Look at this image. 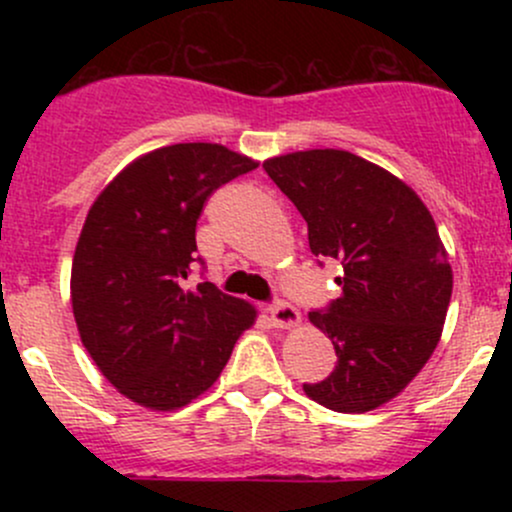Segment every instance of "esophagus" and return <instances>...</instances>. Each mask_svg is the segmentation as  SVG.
Masks as SVG:
<instances>
[{
  "instance_id": "34e87169",
  "label": "esophagus",
  "mask_w": 512,
  "mask_h": 512,
  "mask_svg": "<svg viewBox=\"0 0 512 512\" xmlns=\"http://www.w3.org/2000/svg\"><path fill=\"white\" fill-rule=\"evenodd\" d=\"M269 317H272L274 327H279V330H291V327H298V322H301V313L289 303H274L269 308Z\"/></svg>"
}]
</instances>
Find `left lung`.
Wrapping results in <instances>:
<instances>
[{
	"label": "left lung",
	"mask_w": 512,
	"mask_h": 512,
	"mask_svg": "<svg viewBox=\"0 0 512 512\" xmlns=\"http://www.w3.org/2000/svg\"><path fill=\"white\" fill-rule=\"evenodd\" d=\"M262 168L301 211L313 255L344 267L337 301L308 313L337 366L305 395L342 414L383 407L426 366L448 315L452 269L431 211L407 182L349 151H293Z\"/></svg>",
	"instance_id": "obj_1"
}]
</instances>
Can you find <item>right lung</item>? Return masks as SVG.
<instances>
[{"label": "right lung", "mask_w": 512, "mask_h": 512, "mask_svg": "<svg viewBox=\"0 0 512 512\" xmlns=\"http://www.w3.org/2000/svg\"><path fill=\"white\" fill-rule=\"evenodd\" d=\"M257 168L221 144L134 158L88 209L72 262L81 344L120 395L151 411L190 404L219 380L255 305L214 284L185 289L197 219L216 187Z\"/></svg>", "instance_id": "obj_1"}]
</instances>
